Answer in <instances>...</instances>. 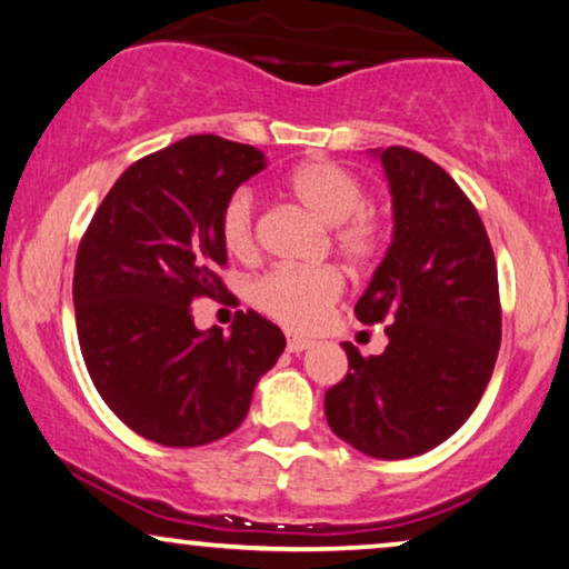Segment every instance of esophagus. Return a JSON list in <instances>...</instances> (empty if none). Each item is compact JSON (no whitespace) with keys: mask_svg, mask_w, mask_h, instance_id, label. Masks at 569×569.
Masks as SVG:
<instances>
[{"mask_svg":"<svg viewBox=\"0 0 569 569\" xmlns=\"http://www.w3.org/2000/svg\"><path fill=\"white\" fill-rule=\"evenodd\" d=\"M286 348H288V353H303V350L311 348V340L301 338V335H288Z\"/></svg>","mask_w":569,"mask_h":569,"instance_id":"esophagus-1","label":"esophagus"}]
</instances>
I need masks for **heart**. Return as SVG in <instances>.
<instances>
[{"mask_svg":"<svg viewBox=\"0 0 569 569\" xmlns=\"http://www.w3.org/2000/svg\"><path fill=\"white\" fill-rule=\"evenodd\" d=\"M296 203L332 229L338 252L353 266H366L381 247V229L373 216L363 211L366 188L353 172L330 162L311 159L291 172L286 182ZM221 242L234 258H250L254 252V198L239 188L223 203ZM342 293V276L330 266L319 268H273L252 283L250 299L262 315H268L291 330H315Z\"/></svg>","mask_w":569,"mask_h":569,"instance_id":"1","label":"heart"}]
</instances>
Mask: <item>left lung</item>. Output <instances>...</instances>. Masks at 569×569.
Wrapping results in <instances>:
<instances>
[{"label":"left lung","instance_id":"left-lung-1","mask_svg":"<svg viewBox=\"0 0 569 569\" xmlns=\"http://www.w3.org/2000/svg\"><path fill=\"white\" fill-rule=\"evenodd\" d=\"M371 154L389 180L395 229L356 317L387 322L389 346L363 358L342 342L350 368L325 395V415L342 441L391 461L443 443L475 412L502 317L485 223L451 174L405 147Z\"/></svg>","mask_w":569,"mask_h":569}]
</instances>
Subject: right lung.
I'll return each mask as SVG.
<instances>
[{
  "mask_svg": "<svg viewBox=\"0 0 569 569\" xmlns=\"http://www.w3.org/2000/svg\"><path fill=\"white\" fill-rule=\"evenodd\" d=\"M250 143L201 133L139 159L110 188L74 266L77 335L106 405L147 441L190 448L242 426L260 376L286 348L258 311L229 335L198 330L193 303L227 291L221 211L266 170Z\"/></svg>",
  "mask_w": 569,
  "mask_h": 569,
  "instance_id": "add662e5",
  "label": "right lung"
}]
</instances>
